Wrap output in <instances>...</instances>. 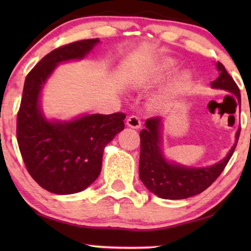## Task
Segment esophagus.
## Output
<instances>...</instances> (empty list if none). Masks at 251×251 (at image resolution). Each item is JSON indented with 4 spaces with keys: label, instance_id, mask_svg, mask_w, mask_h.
Returning a JSON list of instances; mask_svg holds the SVG:
<instances>
[{
    "label": "esophagus",
    "instance_id": "1",
    "mask_svg": "<svg viewBox=\"0 0 251 251\" xmlns=\"http://www.w3.org/2000/svg\"><path fill=\"white\" fill-rule=\"evenodd\" d=\"M126 126L132 129H139L140 126H142V122H140V120L136 115H131L126 119Z\"/></svg>",
    "mask_w": 251,
    "mask_h": 251
}]
</instances>
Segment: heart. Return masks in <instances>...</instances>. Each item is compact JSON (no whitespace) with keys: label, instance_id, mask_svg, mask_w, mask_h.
I'll return each instance as SVG.
<instances>
[{"label":"heart","instance_id":"1","mask_svg":"<svg viewBox=\"0 0 251 251\" xmlns=\"http://www.w3.org/2000/svg\"><path fill=\"white\" fill-rule=\"evenodd\" d=\"M177 60L174 58H166L161 61V64L157 66L155 72V77H163L167 74H169L173 72L175 68L177 67ZM192 80V74L190 71H181L176 77L174 78V81L171 82L169 87L166 91L161 92L155 97L153 98L152 104L155 107H164L168 102L171 100V98H174L175 96L180 95L181 92L186 90L188 83Z\"/></svg>","mask_w":251,"mask_h":251}]
</instances>
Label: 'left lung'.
<instances>
[{"label": "left lung", "mask_w": 251, "mask_h": 251, "mask_svg": "<svg viewBox=\"0 0 251 251\" xmlns=\"http://www.w3.org/2000/svg\"><path fill=\"white\" fill-rule=\"evenodd\" d=\"M218 77L211 82V87L231 92L241 104L239 87L222 63L216 64ZM146 128L140 131L139 178L147 190L159 198L168 200H181L200 194L210 186L223 173L228 163L240 136V128L235 135V144L224 159L210 167L194 168L170 162L163 155L162 119H147Z\"/></svg>", "instance_id": "1"}]
</instances>
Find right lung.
I'll list each match as a JSON object with an SVG mask.
<instances>
[{
  "label": "right lung",
  "mask_w": 251,
  "mask_h": 251,
  "mask_svg": "<svg viewBox=\"0 0 251 251\" xmlns=\"http://www.w3.org/2000/svg\"><path fill=\"white\" fill-rule=\"evenodd\" d=\"M99 39L57 48L26 76L17 115V140L30 176L54 194H74L97 179L107 144L125 129L126 114H85L71 121H49L40 105L42 89L58 64L83 59Z\"/></svg>",
  "instance_id": "add662e5"
}]
</instances>
